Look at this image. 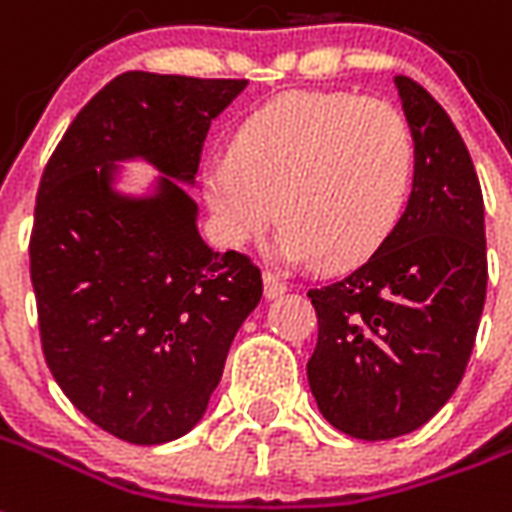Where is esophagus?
Wrapping results in <instances>:
<instances>
[{
    "mask_svg": "<svg viewBox=\"0 0 512 512\" xmlns=\"http://www.w3.org/2000/svg\"><path fill=\"white\" fill-rule=\"evenodd\" d=\"M285 291H288V285H285L280 277H275L272 272H264V296H267V299H277V296H283Z\"/></svg>",
    "mask_w": 512,
    "mask_h": 512,
    "instance_id": "1",
    "label": "esophagus"
}]
</instances>
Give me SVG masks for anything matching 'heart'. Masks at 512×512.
<instances>
[{"instance_id": "obj_1", "label": "heart", "mask_w": 512, "mask_h": 512, "mask_svg": "<svg viewBox=\"0 0 512 512\" xmlns=\"http://www.w3.org/2000/svg\"><path fill=\"white\" fill-rule=\"evenodd\" d=\"M414 138L387 101L352 93H285L251 112L232 154L205 165L202 189L232 243L280 224L285 261L320 267L366 261L406 211Z\"/></svg>"}]
</instances>
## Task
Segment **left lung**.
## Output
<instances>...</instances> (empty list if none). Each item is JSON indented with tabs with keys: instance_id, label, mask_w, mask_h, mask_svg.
Returning a JSON list of instances; mask_svg holds the SVG:
<instances>
[{
	"instance_id": "obj_1",
	"label": "left lung",
	"mask_w": 512,
	"mask_h": 512,
	"mask_svg": "<svg viewBox=\"0 0 512 512\" xmlns=\"http://www.w3.org/2000/svg\"><path fill=\"white\" fill-rule=\"evenodd\" d=\"M414 138V184L398 227L342 280L310 288L318 344L307 363L320 414L360 441H390L454 395L486 301L483 194L443 106L395 77Z\"/></svg>"
}]
</instances>
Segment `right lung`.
Here are the masks:
<instances>
[{"label": "right lung", "instance_id": "right-lung-1", "mask_svg": "<svg viewBox=\"0 0 512 512\" xmlns=\"http://www.w3.org/2000/svg\"><path fill=\"white\" fill-rule=\"evenodd\" d=\"M245 79L125 71L82 106L39 181L29 259L47 368L93 425L168 443L205 414L261 272L197 232L202 141ZM161 170L155 194L113 189L116 162Z\"/></svg>", "mask_w": 512, "mask_h": 512}]
</instances>
